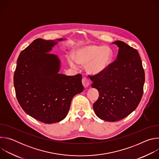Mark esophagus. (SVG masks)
Returning <instances> with one entry per match:
<instances>
[{"label": "esophagus", "instance_id": "1", "mask_svg": "<svg viewBox=\"0 0 159 159\" xmlns=\"http://www.w3.org/2000/svg\"><path fill=\"white\" fill-rule=\"evenodd\" d=\"M82 84L84 86V87H87L89 85V81L88 80L87 78L84 77L82 79Z\"/></svg>", "mask_w": 159, "mask_h": 159}]
</instances>
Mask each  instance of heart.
I'll list each match as a JSON object with an SVG mask.
<instances>
[{
	"label": "heart",
	"instance_id": "1",
	"mask_svg": "<svg viewBox=\"0 0 159 159\" xmlns=\"http://www.w3.org/2000/svg\"><path fill=\"white\" fill-rule=\"evenodd\" d=\"M112 58V52L109 47L90 45L77 49L73 53V58L70 57L68 60L74 67L76 66L74 61L79 64H86L85 69L87 72L98 75L107 69Z\"/></svg>",
	"mask_w": 159,
	"mask_h": 159
}]
</instances>
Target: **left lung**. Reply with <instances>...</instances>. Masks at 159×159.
Listing matches in <instances>:
<instances>
[{
	"label": "left lung",
	"mask_w": 159,
	"mask_h": 159,
	"mask_svg": "<svg viewBox=\"0 0 159 159\" xmlns=\"http://www.w3.org/2000/svg\"><path fill=\"white\" fill-rule=\"evenodd\" d=\"M113 44L119 48L117 59L102 73L91 75L92 87L99 93L93 104L98 117L117 121L137 107L143 93L145 72L139 52L121 41Z\"/></svg>",
	"instance_id": "obj_1"
}]
</instances>
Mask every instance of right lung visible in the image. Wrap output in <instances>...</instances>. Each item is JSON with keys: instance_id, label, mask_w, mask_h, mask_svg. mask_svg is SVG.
<instances>
[{"instance_id": "add662e5", "label": "right lung", "mask_w": 159, "mask_h": 159, "mask_svg": "<svg viewBox=\"0 0 159 159\" xmlns=\"http://www.w3.org/2000/svg\"><path fill=\"white\" fill-rule=\"evenodd\" d=\"M57 43L41 38L34 40L20 52L14 75L16 98L22 109L47 124L63 120L73 97L84 90L81 74L58 73L60 61L49 53Z\"/></svg>"}]
</instances>
